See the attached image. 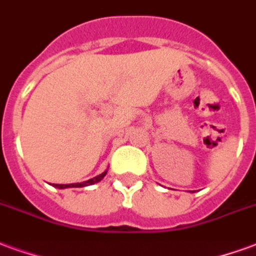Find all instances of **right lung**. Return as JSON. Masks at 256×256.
Wrapping results in <instances>:
<instances>
[{"instance_id": "obj_1", "label": "right lung", "mask_w": 256, "mask_h": 256, "mask_svg": "<svg viewBox=\"0 0 256 256\" xmlns=\"http://www.w3.org/2000/svg\"><path fill=\"white\" fill-rule=\"evenodd\" d=\"M106 173H108V170L102 172L100 174L92 177V178H90V180H87V182H74V184H53V187L60 188V190H64V188H83V187H87V186H92V184H95V182H100V180H102V178L106 176Z\"/></svg>"}]
</instances>
